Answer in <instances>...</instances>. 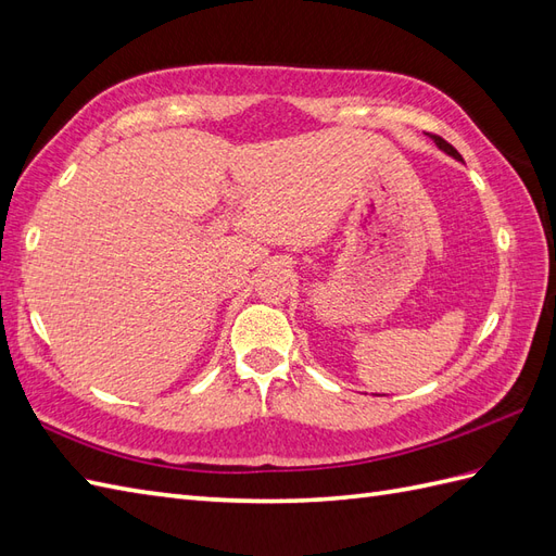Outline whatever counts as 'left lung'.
Instances as JSON below:
<instances>
[{
	"label": "left lung",
	"instance_id": "left-lung-1",
	"mask_svg": "<svg viewBox=\"0 0 556 556\" xmlns=\"http://www.w3.org/2000/svg\"><path fill=\"white\" fill-rule=\"evenodd\" d=\"M429 137H431V139H434V143H437V146L441 148V151H443V153H448V155H453L455 160H463V155H459V153L455 151V148H453V146H451L448 141H443L441 137H437V134H429Z\"/></svg>",
	"mask_w": 556,
	"mask_h": 556
}]
</instances>
